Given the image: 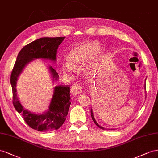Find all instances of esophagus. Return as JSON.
I'll return each instance as SVG.
<instances>
[{"instance_id":"1","label":"esophagus","mask_w":158,"mask_h":158,"mask_svg":"<svg viewBox=\"0 0 158 158\" xmlns=\"http://www.w3.org/2000/svg\"><path fill=\"white\" fill-rule=\"evenodd\" d=\"M82 91H83V86L81 85H80L79 83L74 84L73 86L71 87V92L72 94L74 96L77 95L78 94L81 93Z\"/></svg>"}]
</instances>
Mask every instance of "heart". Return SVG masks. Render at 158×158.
<instances>
[{"label": "heart", "mask_w": 158, "mask_h": 158, "mask_svg": "<svg viewBox=\"0 0 158 158\" xmlns=\"http://www.w3.org/2000/svg\"><path fill=\"white\" fill-rule=\"evenodd\" d=\"M99 48L100 46L97 42H88L72 48L67 54V64L61 67L63 73L69 75L72 73L73 69L86 64L96 56Z\"/></svg>", "instance_id": "1"}]
</instances>
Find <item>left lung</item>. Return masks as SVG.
Segmentation results:
<instances>
[{
  "label": "left lung",
  "instance_id": "left-lung-1",
  "mask_svg": "<svg viewBox=\"0 0 158 158\" xmlns=\"http://www.w3.org/2000/svg\"><path fill=\"white\" fill-rule=\"evenodd\" d=\"M145 88H146V86H145ZM91 117H92V119H93V122L94 123V124H95L97 127H98V128H101V129H102V130H105V128H103V127H101L100 125H99L97 122H96V120H95V119H94V116H93V111H92V109H91ZM112 130V129H111Z\"/></svg>",
  "mask_w": 158,
  "mask_h": 158
}]
</instances>
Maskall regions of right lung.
Wrapping results in <instances>:
<instances>
[{"instance_id": "add662e5", "label": "right lung", "mask_w": 158, "mask_h": 158, "mask_svg": "<svg viewBox=\"0 0 158 158\" xmlns=\"http://www.w3.org/2000/svg\"><path fill=\"white\" fill-rule=\"evenodd\" d=\"M65 37L42 38L24 46L19 53L10 75L12 89V102L15 109L20 113L30 127L40 132H48L60 128L64 123L71 105L70 87L69 85H58L55 87L54 94L48 110L43 114H36L24 109L16 95V81L25 65L34 59L44 58L56 61L58 46ZM53 78H58L57 73L49 66Z\"/></svg>"}]
</instances>
